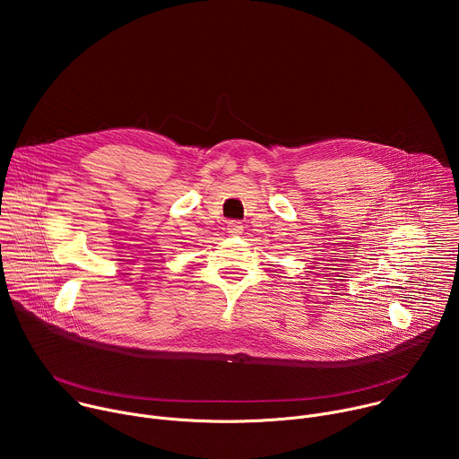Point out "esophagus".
<instances>
[{"label":"esophagus","instance_id":"obj_1","mask_svg":"<svg viewBox=\"0 0 459 459\" xmlns=\"http://www.w3.org/2000/svg\"><path fill=\"white\" fill-rule=\"evenodd\" d=\"M229 232L230 234H241L243 232V225L239 223V221H236V220H232V221H229Z\"/></svg>","mask_w":459,"mask_h":459}]
</instances>
